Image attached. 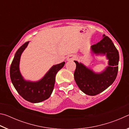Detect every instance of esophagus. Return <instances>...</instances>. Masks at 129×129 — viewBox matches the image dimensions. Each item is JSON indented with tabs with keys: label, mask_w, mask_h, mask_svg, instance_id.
Returning a JSON list of instances; mask_svg holds the SVG:
<instances>
[{
	"label": "esophagus",
	"mask_w": 129,
	"mask_h": 129,
	"mask_svg": "<svg viewBox=\"0 0 129 129\" xmlns=\"http://www.w3.org/2000/svg\"><path fill=\"white\" fill-rule=\"evenodd\" d=\"M75 59H76V57H75V56L73 55V54H71V55L67 57L68 61H73V60H75Z\"/></svg>",
	"instance_id": "1"
}]
</instances>
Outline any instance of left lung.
Masks as SVG:
<instances>
[{"label":"left lung","instance_id":"obj_1","mask_svg":"<svg viewBox=\"0 0 129 129\" xmlns=\"http://www.w3.org/2000/svg\"><path fill=\"white\" fill-rule=\"evenodd\" d=\"M91 48L94 53L106 54L109 59V66L102 73L97 74L81 63L74 61L76 64L74 77L81 90L87 95H95L114 82L118 71L119 57L118 51L112 40L105 35L101 40L91 45Z\"/></svg>","mask_w":129,"mask_h":129}]
</instances>
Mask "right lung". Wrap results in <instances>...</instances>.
<instances>
[{"instance_id": "obj_1", "label": "right lung", "mask_w": 129, "mask_h": 129, "mask_svg": "<svg viewBox=\"0 0 129 129\" xmlns=\"http://www.w3.org/2000/svg\"><path fill=\"white\" fill-rule=\"evenodd\" d=\"M28 41L19 48L15 54L10 67V78L13 85L24 99L32 103L47 100L53 91L57 73L64 66L65 62L53 65L42 79L38 82L27 81L19 71L21 54L28 45Z\"/></svg>"}]
</instances>
